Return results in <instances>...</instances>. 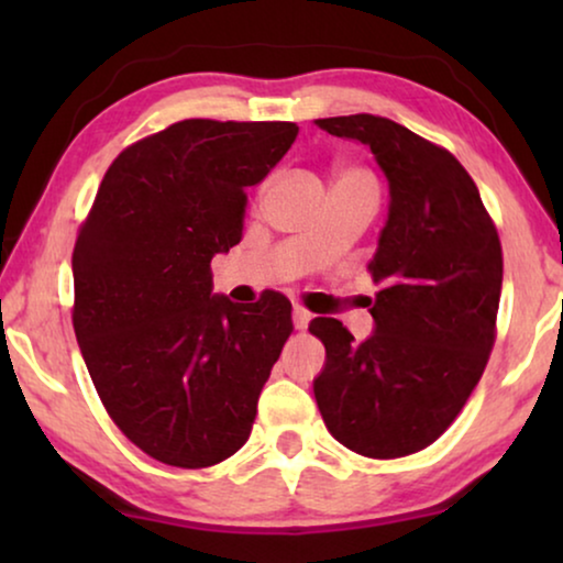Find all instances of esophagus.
Instances as JSON below:
<instances>
[{"instance_id": "obj_1", "label": "esophagus", "mask_w": 563, "mask_h": 563, "mask_svg": "<svg viewBox=\"0 0 563 563\" xmlns=\"http://www.w3.org/2000/svg\"><path fill=\"white\" fill-rule=\"evenodd\" d=\"M291 320H295L297 330H305L307 322H310V312H307L305 307H295V312H291Z\"/></svg>"}]
</instances>
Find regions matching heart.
Here are the masks:
<instances>
[{
  "mask_svg": "<svg viewBox=\"0 0 563 563\" xmlns=\"http://www.w3.org/2000/svg\"><path fill=\"white\" fill-rule=\"evenodd\" d=\"M335 189H349V191H368V195H376V181L374 176L361 166H343L338 172Z\"/></svg>",
  "mask_w": 563,
  "mask_h": 563,
  "instance_id": "b5f03b06",
  "label": "heart"
}]
</instances>
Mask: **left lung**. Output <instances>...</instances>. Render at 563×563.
Returning <instances> with one entry per match:
<instances>
[{"instance_id":"8db88e82","label":"left lung","mask_w":563,"mask_h":563,"mask_svg":"<svg viewBox=\"0 0 563 563\" xmlns=\"http://www.w3.org/2000/svg\"><path fill=\"white\" fill-rule=\"evenodd\" d=\"M368 145L389 181V218L368 274L374 333L314 318L325 345L314 399L330 435L368 459L435 443L464 410L497 335L503 245L456 156L379 114L314 120Z\"/></svg>"}]
</instances>
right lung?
I'll return each mask as SVG.
<instances>
[{"label": "right lung", "instance_id": "add662e5", "mask_svg": "<svg viewBox=\"0 0 563 563\" xmlns=\"http://www.w3.org/2000/svg\"><path fill=\"white\" fill-rule=\"evenodd\" d=\"M295 122L181 120L128 145L74 245V333L107 415L161 464L207 468L249 441L291 302L212 295V256L243 238L245 187Z\"/></svg>", "mask_w": 563, "mask_h": 563}]
</instances>
